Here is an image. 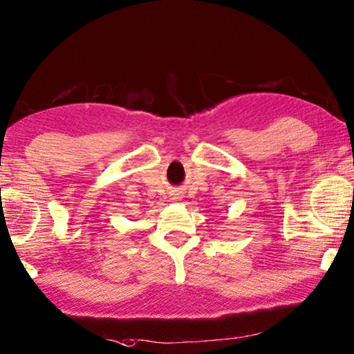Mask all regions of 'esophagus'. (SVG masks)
I'll return each mask as SVG.
<instances>
[{"mask_svg":"<svg viewBox=\"0 0 354 354\" xmlns=\"http://www.w3.org/2000/svg\"><path fill=\"white\" fill-rule=\"evenodd\" d=\"M177 196H178V194H177ZM176 199H178V197H176Z\"/></svg>","mask_w":354,"mask_h":354,"instance_id":"34e87169","label":"esophagus"}]
</instances>
